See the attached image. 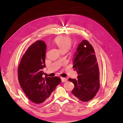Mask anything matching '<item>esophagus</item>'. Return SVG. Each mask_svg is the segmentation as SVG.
I'll use <instances>...</instances> for the list:
<instances>
[{
  "instance_id": "1",
  "label": "esophagus",
  "mask_w": 123,
  "mask_h": 123,
  "mask_svg": "<svg viewBox=\"0 0 123 123\" xmlns=\"http://www.w3.org/2000/svg\"><path fill=\"white\" fill-rule=\"evenodd\" d=\"M62 79V81L63 82H67L68 81V79L66 78H63V77H61Z\"/></svg>"
}]
</instances>
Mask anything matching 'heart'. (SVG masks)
<instances>
[{"label":"heart","mask_w":123,"mask_h":123,"mask_svg":"<svg viewBox=\"0 0 123 123\" xmlns=\"http://www.w3.org/2000/svg\"><path fill=\"white\" fill-rule=\"evenodd\" d=\"M55 42L62 52L68 51L72 45L71 39L67 36H60L55 39Z\"/></svg>","instance_id":"b5f03b06"}]
</instances>
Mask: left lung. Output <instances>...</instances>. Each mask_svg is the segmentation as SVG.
Listing matches in <instances>:
<instances>
[{
    "label": "left lung",
    "instance_id": "8db88e82",
    "mask_svg": "<svg viewBox=\"0 0 123 123\" xmlns=\"http://www.w3.org/2000/svg\"><path fill=\"white\" fill-rule=\"evenodd\" d=\"M74 59L73 68L76 70L77 79L69 78L74 84L72 93L75 99L83 102L92 99L100 87L99 69L92 46L84 40L78 45Z\"/></svg>",
    "mask_w": 123,
    "mask_h": 123
}]
</instances>
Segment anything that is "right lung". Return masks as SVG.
I'll return each mask as SVG.
<instances>
[{"label": "right lung", "mask_w": 123, "mask_h": 123, "mask_svg": "<svg viewBox=\"0 0 123 123\" xmlns=\"http://www.w3.org/2000/svg\"><path fill=\"white\" fill-rule=\"evenodd\" d=\"M46 45L37 41L28 48L22 57L18 68V80L27 97L36 104L49 98L61 79L56 76L43 78L42 69L46 67Z\"/></svg>", "instance_id": "right-lung-1"}]
</instances>
